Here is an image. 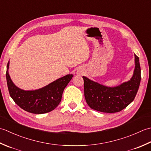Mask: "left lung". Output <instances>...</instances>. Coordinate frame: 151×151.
Wrapping results in <instances>:
<instances>
[{"instance_id":"left-lung-1","label":"left lung","mask_w":151,"mask_h":151,"mask_svg":"<svg viewBox=\"0 0 151 151\" xmlns=\"http://www.w3.org/2000/svg\"><path fill=\"white\" fill-rule=\"evenodd\" d=\"M135 70L130 81L115 87H107L91 81L84 80L86 101L91 109L103 113H116L127 107L136 96L141 81L139 57L135 55Z\"/></svg>"}]
</instances>
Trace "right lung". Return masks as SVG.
<instances>
[{
	"label": "right lung",
	"instance_id": "add662e5",
	"mask_svg": "<svg viewBox=\"0 0 151 151\" xmlns=\"http://www.w3.org/2000/svg\"><path fill=\"white\" fill-rule=\"evenodd\" d=\"M8 67L9 62L6 76L10 96L21 108L35 114L48 113L56 108L60 102L64 88L73 77L72 74L66 75L38 90L23 91L12 81Z\"/></svg>",
	"mask_w": 151,
	"mask_h": 151
}]
</instances>
